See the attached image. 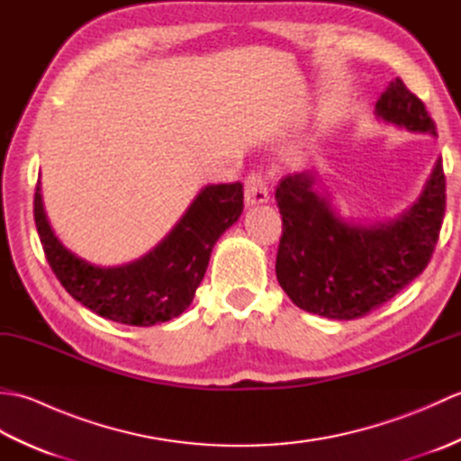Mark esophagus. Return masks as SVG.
I'll use <instances>...</instances> for the list:
<instances>
[{
    "label": "esophagus",
    "mask_w": 461,
    "mask_h": 461,
    "mask_svg": "<svg viewBox=\"0 0 461 461\" xmlns=\"http://www.w3.org/2000/svg\"><path fill=\"white\" fill-rule=\"evenodd\" d=\"M269 202V188L259 174L251 172L246 178V205H259Z\"/></svg>",
    "instance_id": "esophagus-1"
}]
</instances>
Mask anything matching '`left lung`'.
Returning a JSON list of instances; mask_svg holds the SVG:
<instances>
[{
    "mask_svg": "<svg viewBox=\"0 0 461 461\" xmlns=\"http://www.w3.org/2000/svg\"><path fill=\"white\" fill-rule=\"evenodd\" d=\"M375 114L408 132L436 136L424 103L400 79L380 95ZM276 198L283 218L279 285L303 311L350 321L384 305L426 269L446 212V178L438 158L418 198L375 221L340 215L315 166L285 176Z\"/></svg>",
    "mask_w": 461,
    "mask_h": 461,
    "instance_id": "left-lung-1",
    "label": "left lung"
}]
</instances>
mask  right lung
Instances as JSON below:
<instances>
[{
  "label": "right lung",
  "mask_w": 461,
  "mask_h": 461,
  "mask_svg": "<svg viewBox=\"0 0 461 461\" xmlns=\"http://www.w3.org/2000/svg\"><path fill=\"white\" fill-rule=\"evenodd\" d=\"M243 185L208 184L168 236L139 259L96 266L67 249L47 220L37 182L33 213L45 258L68 295L114 322L152 327L180 317L194 301L221 233L240 220Z\"/></svg>",
  "instance_id": "1"
}]
</instances>
